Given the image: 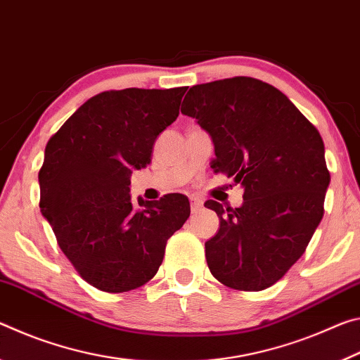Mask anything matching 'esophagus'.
Wrapping results in <instances>:
<instances>
[{
  "label": "esophagus",
  "mask_w": 360,
  "mask_h": 360,
  "mask_svg": "<svg viewBox=\"0 0 360 360\" xmlns=\"http://www.w3.org/2000/svg\"><path fill=\"white\" fill-rule=\"evenodd\" d=\"M191 208H192V212H198L200 210L203 208V200L192 195V197H191Z\"/></svg>",
  "instance_id": "34e87169"
}]
</instances>
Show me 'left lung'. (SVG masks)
<instances>
[{
  "mask_svg": "<svg viewBox=\"0 0 360 360\" xmlns=\"http://www.w3.org/2000/svg\"><path fill=\"white\" fill-rule=\"evenodd\" d=\"M181 112L210 133L214 173L245 191L240 208L205 203L221 221L205 243L212 276L236 290L270 288L302 257L324 214L330 174L319 131L283 92L252 77L193 85Z\"/></svg>",
  "mask_w": 360,
  "mask_h": 360,
  "instance_id": "obj_1",
  "label": "left lung"
}]
</instances>
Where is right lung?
Segmentation results:
<instances>
[{"mask_svg":"<svg viewBox=\"0 0 360 360\" xmlns=\"http://www.w3.org/2000/svg\"><path fill=\"white\" fill-rule=\"evenodd\" d=\"M186 87L95 95L60 127L39 169L41 214L85 281L127 292L162 265L169 236L191 216L186 195L133 205L130 176L150 163L157 136L179 115Z\"/></svg>","mask_w":360,"mask_h":360,"instance_id":"1","label":"right lung"}]
</instances>
